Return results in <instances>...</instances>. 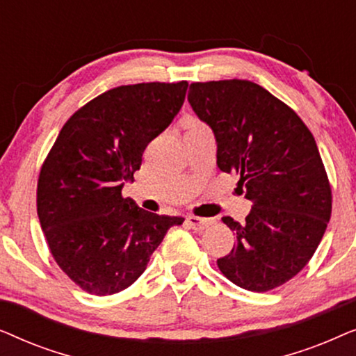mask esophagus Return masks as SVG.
I'll list each match as a JSON object with an SVG mask.
<instances>
[{
	"label": "esophagus",
	"mask_w": 356,
	"mask_h": 356,
	"mask_svg": "<svg viewBox=\"0 0 356 356\" xmlns=\"http://www.w3.org/2000/svg\"><path fill=\"white\" fill-rule=\"evenodd\" d=\"M186 222L189 223V227H191L193 230H196V232L206 230V228H209L213 223L211 218H201V217H194V216H189L186 218Z\"/></svg>",
	"instance_id": "1"
}]
</instances>
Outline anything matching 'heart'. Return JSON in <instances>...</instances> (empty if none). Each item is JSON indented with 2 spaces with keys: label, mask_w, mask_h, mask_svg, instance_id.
<instances>
[{
  "label": "heart",
  "mask_w": 356,
  "mask_h": 356,
  "mask_svg": "<svg viewBox=\"0 0 356 356\" xmlns=\"http://www.w3.org/2000/svg\"><path fill=\"white\" fill-rule=\"evenodd\" d=\"M196 126H199V124H196V123H193V124H191V128H196Z\"/></svg>",
  "instance_id": "obj_1"
}]
</instances>
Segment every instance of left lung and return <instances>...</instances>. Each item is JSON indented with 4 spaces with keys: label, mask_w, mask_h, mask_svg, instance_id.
Returning <instances> with one entry per match:
<instances>
[{
    "label": "left lung",
    "mask_w": 356,
    "mask_h": 356,
    "mask_svg": "<svg viewBox=\"0 0 356 356\" xmlns=\"http://www.w3.org/2000/svg\"><path fill=\"white\" fill-rule=\"evenodd\" d=\"M188 102L216 136L217 167L236 175L252 202L246 222L222 218L236 240L217 259L218 269L245 290L284 285L313 257L332 211L313 134L284 102L250 81L194 82Z\"/></svg>",
    "instance_id": "left-lung-1"
}]
</instances>
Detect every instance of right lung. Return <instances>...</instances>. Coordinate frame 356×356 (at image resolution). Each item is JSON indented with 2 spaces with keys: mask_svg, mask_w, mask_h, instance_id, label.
Listing matches in <instances>:
<instances>
[{
  "mask_svg": "<svg viewBox=\"0 0 356 356\" xmlns=\"http://www.w3.org/2000/svg\"><path fill=\"white\" fill-rule=\"evenodd\" d=\"M186 90V81L106 90L66 121L43 163V235L61 270L92 295L133 285L168 228L184 222L139 209L121 189L134 179L147 144L181 110Z\"/></svg>",
  "mask_w": 356,
  "mask_h": 356,
  "instance_id": "obj_1",
  "label": "right lung"
}]
</instances>
